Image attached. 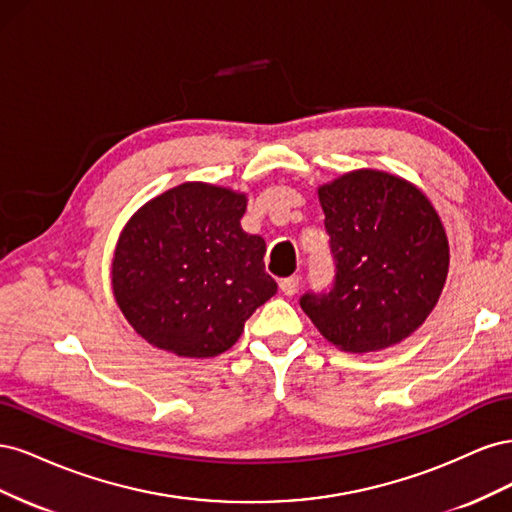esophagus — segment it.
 <instances>
[{
    "label": "esophagus",
    "mask_w": 512,
    "mask_h": 512,
    "mask_svg": "<svg viewBox=\"0 0 512 512\" xmlns=\"http://www.w3.org/2000/svg\"><path fill=\"white\" fill-rule=\"evenodd\" d=\"M280 288H282L284 294H288V297H292V294H297V290H299V275L284 277V280H280Z\"/></svg>",
    "instance_id": "obj_1"
}]
</instances>
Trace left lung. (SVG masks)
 <instances>
[{
	"instance_id": "8db88e82",
	"label": "left lung",
	"mask_w": 512,
	"mask_h": 512,
	"mask_svg": "<svg viewBox=\"0 0 512 512\" xmlns=\"http://www.w3.org/2000/svg\"><path fill=\"white\" fill-rule=\"evenodd\" d=\"M333 258L327 290H307L303 312L350 352L389 348L438 303L448 241L429 200L408 181L354 170L318 190Z\"/></svg>"
}]
</instances>
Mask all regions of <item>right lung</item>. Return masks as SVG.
I'll return each instance as SVG.
<instances>
[{
  "mask_svg": "<svg viewBox=\"0 0 512 512\" xmlns=\"http://www.w3.org/2000/svg\"><path fill=\"white\" fill-rule=\"evenodd\" d=\"M243 213V194L181 183L123 228L113 292L151 346L190 359L220 354L277 292L262 260L265 239L241 228Z\"/></svg>",
  "mask_w": 512,
  "mask_h": 512,
  "instance_id": "1",
  "label": "right lung"
}]
</instances>
